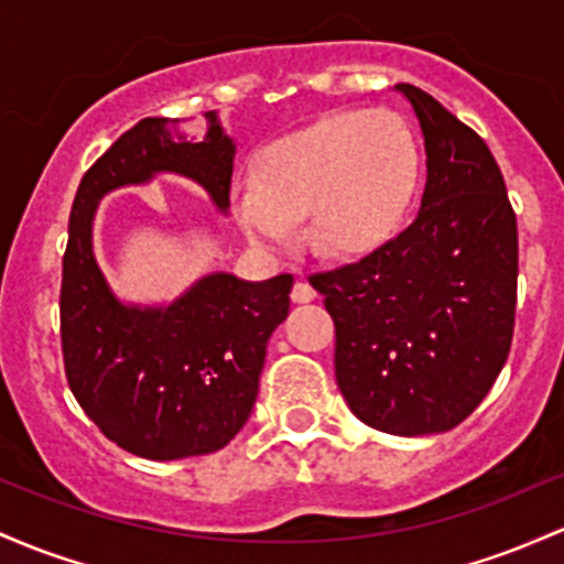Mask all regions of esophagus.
Listing matches in <instances>:
<instances>
[{
	"label": "esophagus",
	"mask_w": 564,
	"mask_h": 564,
	"mask_svg": "<svg viewBox=\"0 0 564 564\" xmlns=\"http://www.w3.org/2000/svg\"><path fill=\"white\" fill-rule=\"evenodd\" d=\"M315 296H318V294H315V289L305 281V275L296 278V283H294V289H292V302H296V305H302V302H313Z\"/></svg>",
	"instance_id": "esophagus-1"
}]
</instances>
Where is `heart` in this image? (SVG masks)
<instances>
[{
    "mask_svg": "<svg viewBox=\"0 0 564 564\" xmlns=\"http://www.w3.org/2000/svg\"><path fill=\"white\" fill-rule=\"evenodd\" d=\"M417 187L410 131L386 111H337L272 141L253 182L235 189L249 238L286 246L307 216V240L326 257H361L386 243Z\"/></svg>",
    "mask_w": 564,
    "mask_h": 564,
    "instance_id": "heart-1",
    "label": "heart"
}]
</instances>
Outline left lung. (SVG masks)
Masks as SVG:
<instances>
[{
	"label": "left lung",
	"mask_w": 564,
	"mask_h": 564,
	"mask_svg": "<svg viewBox=\"0 0 564 564\" xmlns=\"http://www.w3.org/2000/svg\"><path fill=\"white\" fill-rule=\"evenodd\" d=\"M425 141V189L404 232L318 272L334 318V375L361 423L395 436L455 429L509 358L517 216L503 173L471 128L399 83Z\"/></svg>",
	"instance_id": "obj_1"
}]
</instances>
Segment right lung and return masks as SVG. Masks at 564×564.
I'll use <instances>...</instances> for the list:
<instances>
[{
    "label": "right lung",
    "instance_id": "1",
    "mask_svg": "<svg viewBox=\"0 0 564 564\" xmlns=\"http://www.w3.org/2000/svg\"><path fill=\"white\" fill-rule=\"evenodd\" d=\"M200 141L171 133L178 120L147 117L79 182L61 281L66 380L85 414L117 447L150 460L208 455L230 444L259 393L268 339L289 315L292 275L240 281L212 272L171 305H126L93 253L104 195L176 173L230 208L235 141L206 111Z\"/></svg>",
    "mask_w": 564,
    "mask_h": 564
}]
</instances>
